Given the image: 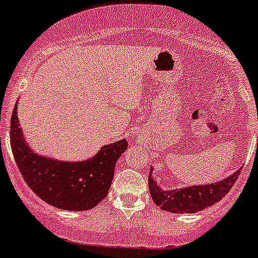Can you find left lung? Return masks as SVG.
I'll return each mask as SVG.
<instances>
[{"mask_svg": "<svg viewBox=\"0 0 258 258\" xmlns=\"http://www.w3.org/2000/svg\"><path fill=\"white\" fill-rule=\"evenodd\" d=\"M153 167L149 173V189L156 206L173 214H194L220 201L234 186L239 175L238 169L229 177L210 184H192L177 189H163L153 177Z\"/></svg>", "mask_w": 258, "mask_h": 258, "instance_id": "1", "label": "left lung"}]
</instances>
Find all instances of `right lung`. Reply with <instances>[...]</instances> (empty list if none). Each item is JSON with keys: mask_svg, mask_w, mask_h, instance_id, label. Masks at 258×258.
<instances>
[{"mask_svg": "<svg viewBox=\"0 0 258 258\" xmlns=\"http://www.w3.org/2000/svg\"><path fill=\"white\" fill-rule=\"evenodd\" d=\"M10 140L15 162L28 186L47 204L69 211L89 210L107 197L115 163L128 146L122 139L104 145L93 158L81 162L42 155L25 141L19 123L18 102L11 115Z\"/></svg>", "mask_w": 258, "mask_h": 258, "instance_id": "obj_1", "label": "right lung"}]
</instances>
